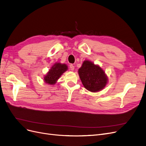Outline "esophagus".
<instances>
[{"mask_svg": "<svg viewBox=\"0 0 146 146\" xmlns=\"http://www.w3.org/2000/svg\"><path fill=\"white\" fill-rule=\"evenodd\" d=\"M70 70H74V66L73 65V64H70Z\"/></svg>", "mask_w": 146, "mask_h": 146, "instance_id": "34e87169", "label": "esophagus"}]
</instances>
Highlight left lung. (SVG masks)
Returning <instances> with one entry per match:
<instances>
[{"mask_svg":"<svg viewBox=\"0 0 146 146\" xmlns=\"http://www.w3.org/2000/svg\"><path fill=\"white\" fill-rule=\"evenodd\" d=\"M78 73L82 84L91 92L101 91L107 83V78L103 70L90 61H84Z\"/></svg>","mask_w":146,"mask_h":146,"instance_id":"left-lung-1","label":"left lung"}]
</instances>
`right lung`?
I'll list each match as a JSON object with an SVG mask.
<instances>
[{
  "label": "right lung",
  "instance_id": "add662e5",
  "mask_svg": "<svg viewBox=\"0 0 146 146\" xmlns=\"http://www.w3.org/2000/svg\"><path fill=\"white\" fill-rule=\"evenodd\" d=\"M67 68L68 67L65 64L55 63L44 77V80L49 85L55 84L62 74L65 72Z\"/></svg>",
  "mask_w": 146,
  "mask_h": 146
}]
</instances>
